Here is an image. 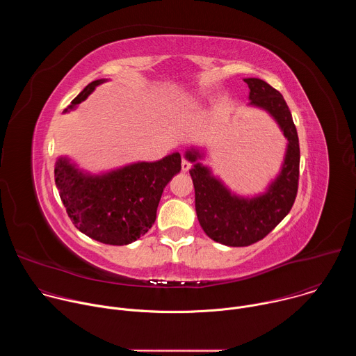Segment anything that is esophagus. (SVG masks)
<instances>
[{
  "mask_svg": "<svg viewBox=\"0 0 356 356\" xmlns=\"http://www.w3.org/2000/svg\"><path fill=\"white\" fill-rule=\"evenodd\" d=\"M190 168H191V163H190L187 159H183V161H181V170H183V172H188Z\"/></svg>",
  "mask_w": 356,
  "mask_h": 356,
  "instance_id": "1",
  "label": "esophagus"
}]
</instances>
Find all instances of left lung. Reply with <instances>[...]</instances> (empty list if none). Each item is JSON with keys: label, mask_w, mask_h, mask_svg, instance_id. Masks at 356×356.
<instances>
[{"label": "left lung", "mask_w": 356, "mask_h": 356, "mask_svg": "<svg viewBox=\"0 0 356 356\" xmlns=\"http://www.w3.org/2000/svg\"><path fill=\"white\" fill-rule=\"evenodd\" d=\"M249 87V107L266 111L287 139L284 158L276 177L265 191L239 195L202 165L206 150L191 146L184 158L193 163L190 176L195 193L198 222L211 239L227 246H248L264 239L291 210L297 195L300 146L291 113L283 95L266 81L243 79Z\"/></svg>", "instance_id": "1"}]
</instances>
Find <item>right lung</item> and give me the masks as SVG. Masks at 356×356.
<instances>
[{
	"mask_svg": "<svg viewBox=\"0 0 356 356\" xmlns=\"http://www.w3.org/2000/svg\"><path fill=\"white\" fill-rule=\"evenodd\" d=\"M106 81H91L63 113L76 110ZM180 169L179 152L156 162H135L98 175L80 169L67 156H59L55 183L80 232L98 242L121 246L139 239L154 225L163 188Z\"/></svg>",
	"mask_w": 356,
	"mask_h": 356,
	"instance_id": "1",
	"label": "right lung"
}]
</instances>
